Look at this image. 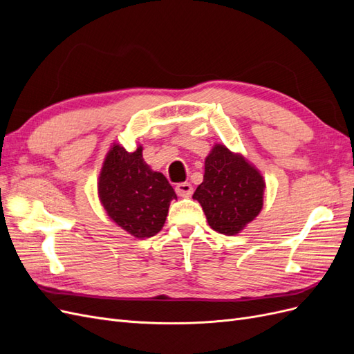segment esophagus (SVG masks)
Here are the masks:
<instances>
[{
    "label": "esophagus",
    "mask_w": 354,
    "mask_h": 354,
    "mask_svg": "<svg viewBox=\"0 0 354 354\" xmlns=\"http://www.w3.org/2000/svg\"><path fill=\"white\" fill-rule=\"evenodd\" d=\"M176 192H177V195L181 198H189L192 194H194V186L187 183V181L186 183H178L176 186Z\"/></svg>",
    "instance_id": "34e87169"
}]
</instances>
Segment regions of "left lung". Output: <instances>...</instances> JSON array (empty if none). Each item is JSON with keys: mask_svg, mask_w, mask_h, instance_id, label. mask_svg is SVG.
<instances>
[{"mask_svg": "<svg viewBox=\"0 0 354 354\" xmlns=\"http://www.w3.org/2000/svg\"><path fill=\"white\" fill-rule=\"evenodd\" d=\"M264 189L259 169L242 155L216 145L205 158V174L194 199L201 203L211 229L233 236L260 214Z\"/></svg>", "mask_w": 354, "mask_h": 354, "instance_id": "obj_1", "label": "left lung"}]
</instances>
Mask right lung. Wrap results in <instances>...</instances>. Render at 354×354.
Here are the masks:
<instances>
[{
    "instance_id": "obj_1",
    "label": "right lung",
    "mask_w": 354,
    "mask_h": 354,
    "mask_svg": "<svg viewBox=\"0 0 354 354\" xmlns=\"http://www.w3.org/2000/svg\"><path fill=\"white\" fill-rule=\"evenodd\" d=\"M143 147L127 152L113 143L99 176V198L109 218L137 239L155 236L168 216L176 192L162 173L151 169Z\"/></svg>"
}]
</instances>
